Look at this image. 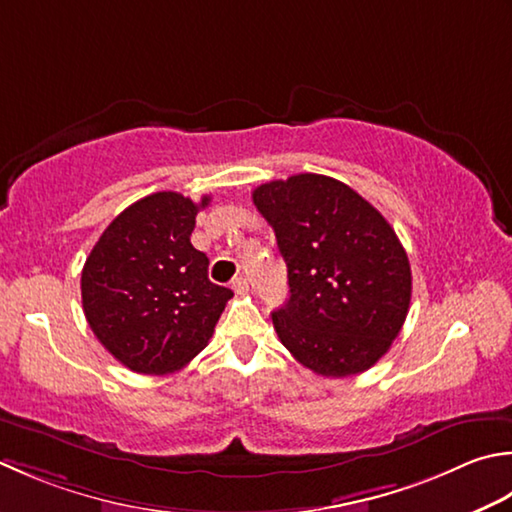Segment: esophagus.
Returning a JSON list of instances; mask_svg holds the SVG:
<instances>
[{
  "label": "esophagus",
  "instance_id": "34e87169",
  "mask_svg": "<svg viewBox=\"0 0 512 512\" xmlns=\"http://www.w3.org/2000/svg\"><path fill=\"white\" fill-rule=\"evenodd\" d=\"M248 288H250V282H248V277H246V275H239V277H235L233 290H235L237 295H244V293H248Z\"/></svg>",
  "mask_w": 512,
  "mask_h": 512
}]
</instances>
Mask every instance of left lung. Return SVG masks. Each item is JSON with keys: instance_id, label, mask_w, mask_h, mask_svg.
I'll list each match as a JSON object with an SVG mask.
<instances>
[{"instance_id": "1", "label": "left lung", "mask_w": 512, "mask_h": 512, "mask_svg": "<svg viewBox=\"0 0 512 512\" xmlns=\"http://www.w3.org/2000/svg\"><path fill=\"white\" fill-rule=\"evenodd\" d=\"M288 273L277 337L322 377L364 373L382 359L408 315L413 277L393 226L333 177L302 173L257 186Z\"/></svg>"}]
</instances>
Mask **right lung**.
Returning a JSON list of instances; mask_svg holds the SVG:
<instances>
[{
	"instance_id": "add662e5",
	"label": "right lung",
	"mask_w": 512,
	"mask_h": 512,
	"mask_svg": "<svg viewBox=\"0 0 512 512\" xmlns=\"http://www.w3.org/2000/svg\"><path fill=\"white\" fill-rule=\"evenodd\" d=\"M195 204L173 190L122 210L82 270L88 326L117 362L166 375L206 348L233 290L208 279V257L190 244Z\"/></svg>"
}]
</instances>
